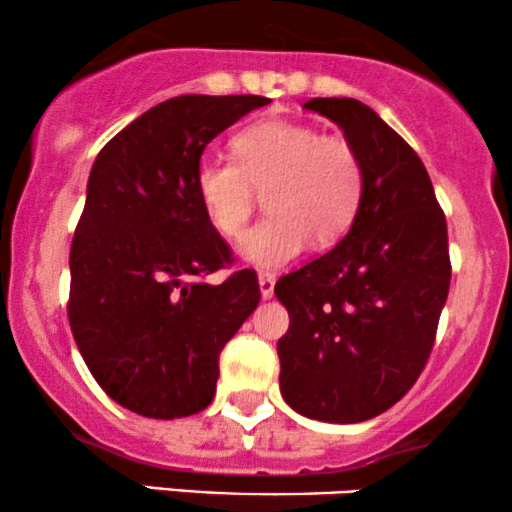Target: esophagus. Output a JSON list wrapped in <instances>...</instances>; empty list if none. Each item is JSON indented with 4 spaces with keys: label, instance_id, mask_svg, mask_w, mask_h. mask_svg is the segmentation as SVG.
Masks as SVG:
<instances>
[{
    "label": "esophagus",
    "instance_id": "esophagus-1",
    "mask_svg": "<svg viewBox=\"0 0 512 512\" xmlns=\"http://www.w3.org/2000/svg\"><path fill=\"white\" fill-rule=\"evenodd\" d=\"M258 290L263 299H270L275 292V275L273 273H258Z\"/></svg>",
    "mask_w": 512,
    "mask_h": 512
}]
</instances>
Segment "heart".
<instances>
[{"mask_svg":"<svg viewBox=\"0 0 512 512\" xmlns=\"http://www.w3.org/2000/svg\"><path fill=\"white\" fill-rule=\"evenodd\" d=\"M232 153L234 162H198L194 189L208 225L227 239L249 225L254 191H266L268 215L239 242L244 263L280 268L302 254L311 237L333 244L350 230L362 206L364 165L347 138L270 119L239 131Z\"/></svg>","mask_w":512,"mask_h":512,"instance_id":"heart-1","label":"heart"}]
</instances>
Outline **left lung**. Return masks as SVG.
Returning <instances> with one entry per match:
<instances>
[{
    "label": "left lung",
    "instance_id": "left-lung-1",
    "mask_svg": "<svg viewBox=\"0 0 512 512\" xmlns=\"http://www.w3.org/2000/svg\"><path fill=\"white\" fill-rule=\"evenodd\" d=\"M364 165L362 206L328 254L285 275L280 393L294 412L357 424L414 386L448 299L446 215L419 155L364 102L314 98Z\"/></svg>",
    "mask_w": 512,
    "mask_h": 512
}]
</instances>
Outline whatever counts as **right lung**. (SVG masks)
Segmentation results:
<instances>
[{"label": "right lung", "mask_w": 512, "mask_h": 512, "mask_svg": "<svg viewBox=\"0 0 512 512\" xmlns=\"http://www.w3.org/2000/svg\"><path fill=\"white\" fill-rule=\"evenodd\" d=\"M261 95H179L100 150L71 242V333L100 388L126 410L179 419L213 402L227 340L261 299L256 275L201 278L230 246L198 206L203 150Z\"/></svg>", "instance_id": "1"}]
</instances>
